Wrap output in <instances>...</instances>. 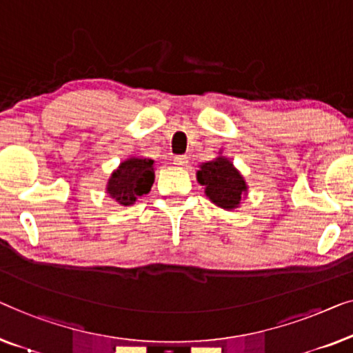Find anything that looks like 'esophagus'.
<instances>
[{"label": "esophagus", "instance_id": "obj_1", "mask_svg": "<svg viewBox=\"0 0 353 353\" xmlns=\"http://www.w3.org/2000/svg\"><path fill=\"white\" fill-rule=\"evenodd\" d=\"M188 163V158L185 155H177L174 157V165L176 166H185Z\"/></svg>", "mask_w": 353, "mask_h": 353}]
</instances>
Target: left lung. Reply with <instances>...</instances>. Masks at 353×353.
<instances>
[{"instance_id":"left-lung-1","label":"left lung","mask_w":353,"mask_h":353,"mask_svg":"<svg viewBox=\"0 0 353 353\" xmlns=\"http://www.w3.org/2000/svg\"><path fill=\"white\" fill-rule=\"evenodd\" d=\"M198 182L206 185V195L212 203L224 210H233L240 205L246 192V183L233 165L225 158L201 165L198 171Z\"/></svg>"}]
</instances>
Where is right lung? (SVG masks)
<instances>
[{
	"instance_id": "right-lung-1",
	"label": "right lung",
	"mask_w": 353,
	"mask_h": 353,
	"mask_svg": "<svg viewBox=\"0 0 353 353\" xmlns=\"http://www.w3.org/2000/svg\"><path fill=\"white\" fill-rule=\"evenodd\" d=\"M155 181L153 161L147 158H131L123 161L108 181L107 192L123 206L132 205L137 196L150 192Z\"/></svg>"
}]
</instances>
